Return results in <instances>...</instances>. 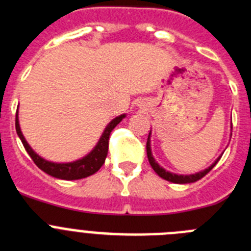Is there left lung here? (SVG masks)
<instances>
[{
  "label": "left lung",
  "instance_id": "1",
  "mask_svg": "<svg viewBox=\"0 0 251 251\" xmlns=\"http://www.w3.org/2000/svg\"><path fill=\"white\" fill-rule=\"evenodd\" d=\"M151 134V133H150ZM150 136H148V139H147V146H146V148H147V157H148V161H150V165L152 166V168L154 170V172H156L157 175H158L159 177H162L163 179H166V181H170V182H174V183H191V182H196V181H199V179L202 178L203 176H206V175L210 172V171L214 168V166L216 165L217 162H219V159H220V157L215 161V163H212L211 166L208 168H206L205 171H201V172H199V174H195V175H188V176H183V175H175V174H171V172H168V171L163 170V168L161 167V166L157 163L156 161H154V158H153L152 156V152H151V143H150Z\"/></svg>",
  "mask_w": 251,
  "mask_h": 251
}]
</instances>
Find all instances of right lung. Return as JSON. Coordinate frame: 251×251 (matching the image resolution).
<instances>
[{"label":"right lung","mask_w":251,"mask_h":251,"mask_svg":"<svg viewBox=\"0 0 251 251\" xmlns=\"http://www.w3.org/2000/svg\"><path fill=\"white\" fill-rule=\"evenodd\" d=\"M126 117V114H122L117 118L113 119L108 126H106L105 130L101 134L100 139H99L98 145L95 146L94 150L88 154V156L83 157L81 159H77L75 162H70V163H54V162H49L46 159L41 158V157L32 151V148L28 146L26 142L25 137L22 136L21 129H20L19 124V117L16 114V132L19 134L20 139H21L22 145L25 147L26 152L28 153V156L32 158L35 165L43 170L45 174L50 175L52 177L61 179H80L85 178V177L94 175L105 162V157L108 154V147H109V137L112 130L117 127V124L121 123L122 119Z\"/></svg>","instance_id":"obj_1"}]
</instances>
